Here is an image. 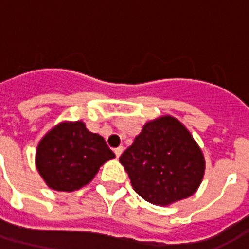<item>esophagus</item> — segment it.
I'll return each instance as SVG.
<instances>
[{
	"label": "esophagus",
	"mask_w": 249,
	"mask_h": 249,
	"mask_svg": "<svg viewBox=\"0 0 249 249\" xmlns=\"http://www.w3.org/2000/svg\"><path fill=\"white\" fill-rule=\"evenodd\" d=\"M123 151H124V148H123V146H119V148H116V149H114V153H116V156H117V157L121 156Z\"/></svg>",
	"instance_id": "obj_1"
}]
</instances>
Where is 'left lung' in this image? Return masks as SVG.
I'll return each mask as SVG.
<instances>
[{"label": "left lung", "instance_id": "left-lung-1", "mask_svg": "<svg viewBox=\"0 0 249 249\" xmlns=\"http://www.w3.org/2000/svg\"><path fill=\"white\" fill-rule=\"evenodd\" d=\"M132 187L155 205H169L197 191L205 171L203 152L189 130L172 116L142 126L120 156Z\"/></svg>", "mask_w": 249, "mask_h": 249}]
</instances>
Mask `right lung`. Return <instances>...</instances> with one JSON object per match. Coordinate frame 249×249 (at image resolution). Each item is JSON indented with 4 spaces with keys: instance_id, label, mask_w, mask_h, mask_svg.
<instances>
[{
    "instance_id": "add662e5",
    "label": "right lung",
    "mask_w": 249,
    "mask_h": 249,
    "mask_svg": "<svg viewBox=\"0 0 249 249\" xmlns=\"http://www.w3.org/2000/svg\"><path fill=\"white\" fill-rule=\"evenodd\" d=\"M114 153L82 121L61 123L46 133L36 152V167L46 185L73 192L90 183L104 162Z\"/></svg>"
}]
</instances>
